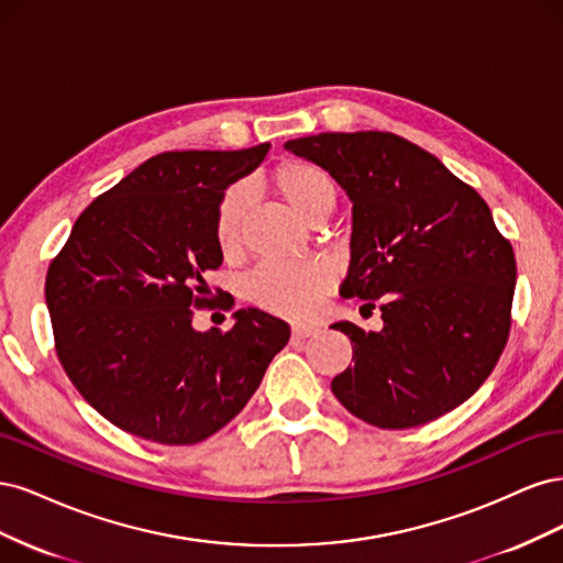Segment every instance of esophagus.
<instances>
[{
  "label": "esophagus",
  "instance_id": "1",
  "mask_svg": "<svg viewBox=\"0 0 563 563\" xmlns=\"http://www.w3.org/2000/svg\"><path fill=\"white\" fill-rule=\"evenodd\" d=\"M291 333H294V338H296V340H302V338H310V335H314V333H317V329H314V327H308V323H294Z\"/></svg>",
  "mask_w": 563,
  "mask_h": 563
}]
</instances>
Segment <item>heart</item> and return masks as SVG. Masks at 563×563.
Returning <instances> with one entry per match:
<instances>
[{
	"label": "heart",
	"mask_w": 563,
	"mask_h": 563,
	"mask_svg": "<svg viewBox=\"0 0 563 563\" xmlns=\"http://www.w3.org/2000/svg\"><path fill=\"white\" fill-rule=\"evenodd\" d=\"M269 185L282 201L305 223L327 218L338 199V185L329 172L312 162L286 159L272 168ZM249 209V190L232 185L220 197L213 216V240L220 253H234L242 242V225ZM333 275L321 261L296 265H263L246 282V296L253 305L288 319H308L321 298L329 294Z\"/></svg>",
	"instance_id": "1"
}]
</instances>
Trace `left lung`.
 Listing matches in <instances>:
<instances>
[{"mask_svg": "<svg viewBox=\"0 0 563 563\" xmlns=\"http://www.w3.org/2000/svg\"><path fill=\"white\" fill-rule=\"evenodd\" d=\"M352 201L343 298H380L383 329L333 323L352 362L331 389L383 430L430 422L467 401L509 335L517 263L488 203L428 150L395 133H319L284 145Z\"/></svg>", "mask_w": 563, "mask_h": 563, "instance_id": "left-lung-1", "label": "left lung"}]
</instances>
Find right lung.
<instances>
[{
	"instance_id": "right-lung-1",
	"label": "right lung",
	"mask_w": 563,
	"mask_h": 563,
	"mask_svg": "<svg viewBox=\"0 0 563 563\" xmlns=\"http://www.w3.org/2000/svg\"><path fill=\"white\" fill-rule=\"evenodd\" d=\"M269 145L162 152L93 199L48 265L46 308L67 378L119 430L168 446L216 434L258 389L288 323L236 310L197 331L203 275L223 253L213 216Z\"/></svg>"
}]
</instances>
